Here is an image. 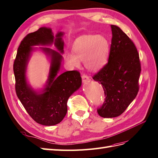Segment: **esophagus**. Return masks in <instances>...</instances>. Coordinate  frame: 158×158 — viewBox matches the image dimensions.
Returning a JSON list of instances; mask_svg holds the SVG:
<instances>
[{
	"label": "esophagus",
	"mask_w": 158,
	"mask_h": 158,
	"mask_svg": "<svg viewBox=\"0 0 158 158\" xmlns=\"http://www.w3.org/2000/svg\"><path fill=\"white\" fill-rule=\"evenodd\" d=\"M81 78H82V81H83V83H86L87 81H89L90 80L89 77H88L87 75H85V74L82 75Z\"/></svg>",
	"instance_id": "obj_1"
}]
</instances>
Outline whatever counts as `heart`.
<instances>
[{
	"mask_svg": "<svg viewBox=\"0 0 158 158\" xmlns=\"http://www.w3.org/2000/svg\"><path fill=\"white\" fill-rule=\"evenodd\" d=\"M73 53L64 54V60L71 67L77 68L80 60L91 71L100 70L106 64L110 54L108 40L102 35H85L76 40L73 47Z\"/></svg>",
	"mask_w": 158,
	"mask_h": 158,
	"instance_id": "obj_1",
	"label": "heart"
}]
</instances>
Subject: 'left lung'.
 <instances>
[{
  "label": "left lung",
  "mask_w": 158,
  "mask_h": 158,
  "mask_svg": "<svg viewBox=\"0 0 158 158\" xmlns=\"http://www.w3.org/2000/svg\"><path fill=\"white\" fill-rule=\"evenodd\" d=\"M112 38L108 62L93 76L104 91V102L97 109L103 118L118 116L136 98L141 71L137 48L116 25H111Z\"/></svg>",
  "instance_id": "8db88e82"
}]
</instances>
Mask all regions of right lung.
<instances>
[{
    "mask_svg": "<svg viewBox=\"0 0 158 158\" xmlns=\"http://www.w3.org/2000/svg\"><path fill=\"white\" fill-rule=\"evenodd\" d=\"M62 35V32H58L54 39L51 29L47 27H40L36 31L29 33L21 42L13 63L18 98L31 118L45 126L55 125L64 118L67 112L68 99L81 85V77L79 71L75 70L58 75L62 56L48 48H42L51 56L48 85L42 94H38L28 86L25 71L32 46L49 45L54 42V39L57 49L63 52Z\"/></svg>",
    "mask_w": 158,
    "mask_h": 158,
    "instance_id": "obj_1",
    "label": "right lung"
}]
</instances>
